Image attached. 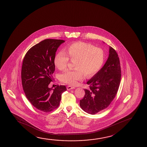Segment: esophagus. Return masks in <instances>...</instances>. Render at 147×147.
Instances as JSON below:
<instances>
[{"instance_id":"1","label":"esophagus","mask_w":147,"mask_h":147,"mask_svg":"<svg viewBox=\"0 0 147 147\" xmlns=\"http://www.w3.org/2000/svg\"><path fill=\"white\" fill-rule=\"evenodd\" d=\"M74 88H75L74 86H69L67 87V90H71L74 89Z\"/></svg>"}]
</instances>
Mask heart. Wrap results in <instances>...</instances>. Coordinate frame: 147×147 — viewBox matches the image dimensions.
I'll list each match as a JSON object with an SVG mask.
<instances>
[{
  "mask_svg": "<svg viewBox=\"0 0 147 147\" xmlns=\"http://www.w3.org/2000/svg\"><path fill=\"white\" fill-rule=\"evenodd\" d=\"M65 52H57L54 58L55 66L59 70L67 68L69 59L74 61V70H66L59 76L61 82L75 85L86 77H92L101 69L105 59L103 50L90 44L75 42L66 46Z\"/></svg>",
  "mask_w": 147,
  "mask_h": 147,
  "instance_id": "heart-1",
  "label": "heart"
}]
</instances>
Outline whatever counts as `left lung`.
<instances>
[{"instance_id": "1", "label": "left lung", "mask_w": 147, "mask_h": 147, "mask_svg": "<svg viewBox=\"0 0 147 147\" xmlns=\"http://www.w3.org/2000/svg\"><path fill=\"white\" fill-rule=\"evenodd\" d=\"M121 78L120 59L115 50L109 47V56L103 67L87 82L88 90L80 100L84 111L94 115L107 108L115 97Z\"/></svg>"}]
</instances>
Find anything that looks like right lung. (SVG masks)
Instances as JSON below:
<instances>
[{
  "label": "right lung",
  "mask_w": 147,
  "mask_h": 147,
  "mask_svg": "<svg viewBox=\"0 0 147 147\" xmlns=\"http://www.w3.org/2000/svg\"><path fill=\"white\" fill-rule=\"evenodd\" d=\"M65 41L46 39L34 46L25 54L21 69L23 88L33 106L48 113L58 107L65 86L54 89L48 86L55 70L54 58L57 48Z\"/></svg>",
  "instance_id": "obj_1"
}]
</instances>
